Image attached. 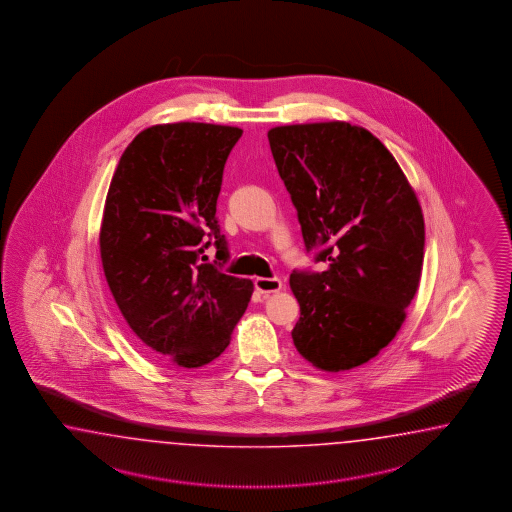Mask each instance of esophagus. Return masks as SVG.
<instances>
[{"instance_id": "34e87169", "label": "esophagus", "mask_w": 512, "mask_h": 512, "mask_svg": "<svg viewBox=\"0 0 512 512\" xmlns=\"http://www.w3.org/2000/svg\"><path fill=\"white\" fill-rule=\"evenodd\" d=\"M283 283L278 278H257L255 279V289L261 293V295H270V293H278L281 291Z\"/></svg>"}]
</instances>
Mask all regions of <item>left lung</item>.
Returning a JSON list of instances; mask_svg holds the SVG:
<instances>
[{
  "label": "left lung",
  "instance_id": "obj_1",
  "mask_svg": "<svg viewBox=\"0 0 512 512\" xmlns=\"http://www.w3.org/2000/svg\"><path fill=\"white\" fill-rule=\"evenodd\" d=\"M306 249L325 272L291 274L300 319L296 351L323 372L366 364L396 338L419 289L424 217L398 161L347 122L268 131Z\"/></svg>",
  "mask_w": 512,
  "mask_h": 512
}]
</instances>
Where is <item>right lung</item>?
I'll list each match as a JSON object with an SVG mask.
<instances>
[{
    "mask_svg": "<svg viewBox=\"0 0 512 512\" xmlns=\"http://www.w3.org/2000/svg\"><path fill=\"white\" fill-rule=\"evenodd\" d=\"M242 137L231 125H152L125 148L110 182L99 251L125 323L155 358L201 368L231 343L251 279L206 263L229 249L216 204L223 167Z\"/></svg>",
    "mask_w": 512,
    "mask_h": 512,
    "instance_id": "1",
    "label": "right lung"
}]
</instances>
